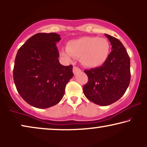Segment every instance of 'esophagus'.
Listing matches in <instances>:
<instances>
[{
  "label": "esophagus",
  "mask_w": 147,
  "mask_h": 147,
  "mask_svg": "<svg viewBox=\"0 0 147 147\" xmlns=\"http://www.w3.org/2000/svg\"><path fill=\"white\" fill-rule=\"evenodd\" d=\"M81 70L79 68H78L77 66H74L73 67V73L75 74V75H76V74H77L78 72H81Z\"/></svg>",
  "instance_id": "obj_1"
}]
</instances>
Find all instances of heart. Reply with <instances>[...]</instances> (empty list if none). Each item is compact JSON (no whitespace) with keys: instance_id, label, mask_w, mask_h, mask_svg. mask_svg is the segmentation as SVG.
<instances>
[{"instance_id":"obj_1","label":"heart","mask_w":147,"mask_h":147,"mask_svg":"<svg viewBox=\"0 0 147 147\" xmlns=\"http://www.w3.org/2000/svg\"><path fill=\"white\" fill-rule=\"evenodd\" d=\"M111 50L109 41L95 36L83 37L70 41L60 55L68 61L80 58L81 64L87 68H97L107 61Z\"/></svg>"}]
</instances>
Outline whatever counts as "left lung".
Returning a JSON list of instances; mask_svg holds the SVG:
<instances>
[{
    "mask_svg": "<svg viewBox=\"0 0 147 147\" xmlns=\"http://www.w3.org/2000/svg\"><path fill=\"white\" fill-rule=\"evenodd\" d=\"M111 46L107 61L102 66L85 70L89 80L83 86L85 97L97 105L106 106L122 97L130 81V60L122 42L105 34Z\"/></svg>",
    "mask_w": 147,
    "mask_h": 147,
    "instance_id": "1",
    "label": "left lung"
}]
</instances>
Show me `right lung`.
Returning a JSON list of instances; mask_svg holds the SVG:
<instances>
[{
  "mask_svg": "<svg viewBox=\"0 0 147 147\" xmlns=\"http://www.w3.org/2000/svg\"><path fill=\"white\" fill-rule=\"evenodd\" d=\"M56 33H40L19 49L13 79L17 90L27 103L45 109L57 104L64 96L66 84L73 77L72 66L60 63Z\"/></svg>",
  "mask_w": 147,
  "mask_h": 147,
  "instance_id": "right-lung-1",
  "label": "right lung"
}]
</instances>
